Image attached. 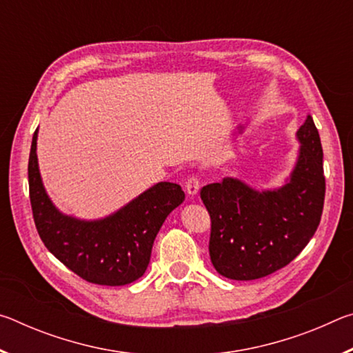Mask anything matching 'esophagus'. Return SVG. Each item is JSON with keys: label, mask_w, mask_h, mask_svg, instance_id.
I'll return each mask as SVG.
<instances>
[{"label": "esophagus", "mask_w": 353, "mask_h": 353, "mask_svg": "<svg viewBox=\"0 0 353 353\" xmlns=\"http://www.w3.org/2000/svg\"><path fill=\"white\" fill-rule=\"evenodd\" d=\"M199 188L201 185H199L198 177H190L187 183H185V191H187V194L191 196V198H194V196L199 193Z\"/></svg>", "instance_id": "esophagus-1"}]
</instances>
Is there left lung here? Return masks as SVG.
<instances>
[{
    "instance_id": "8db88e82",
    "label": "left lung",
    "mask_w": 353,
    "mask_h": 353,
    "mask_svg": "<svg viewBox=\"0 0 353 353\" xmlns=\"http://www.w3.org/2000/svg\"><path fill=\"white\" fill-rule=\"evenodd\" d=\"M294 166L280 187L256 190L225 177L201 190L212 218L210 260L221 276L255 280L282 270L318 229L325 196L322 146L313 118L296 132Z\"/></svg>"
}]
</instances>
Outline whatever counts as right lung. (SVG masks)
<instances>
[{
    "label": "right lung",
    "mask_w": 353,
    "mask_h": 353,
    "mask_svg": "<svg viewBox=\"0 0 353 353\" xmlns=\"http://www.w3.org/2000/svg\"><path fill=\"white\" fill-rule=\"evenodd\" d=\"M32 137L28 177L32 214L41 241L68 270L87 282L121 286L145 274L160 227L185 199L181 185L159 182L117 212L82 219L59 210L46 193Z\"/></svg>",
    "instance_id": "obj_1"
}]
</instances>
